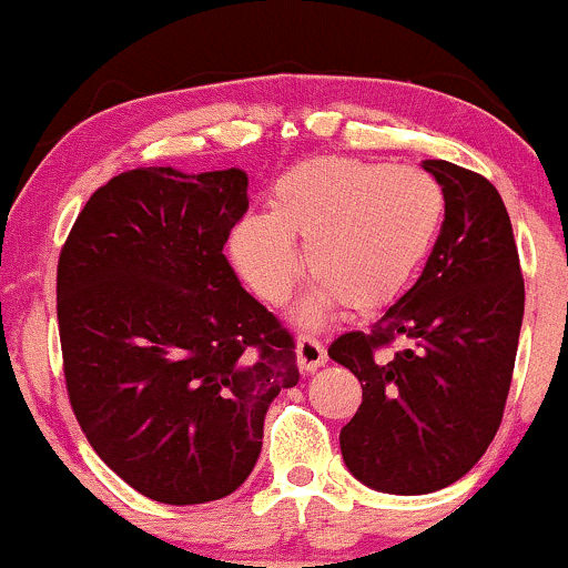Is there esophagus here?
Segmentation results:
<instances>
[{
	"mask_svg": "<svg viewBox=\"0 0 568 568\" xmlns=\"http://www.w3.org/2000/svg\"><path fill=\"white\" fill-rule=\"evenodd\" d=\"M325 361H328V355H325V347L317 342V338L312 336L296 338V363L302 374H312V371L321 368Z\"/></svg>",
	"mask_w": 568,
	"mask_h": 568,
	"instance_id": "34e87169",
	"label": "esophagus"
}]
</instances>
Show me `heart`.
<instances>
[{
  "instance_id": "1",
  "label": "heart",
  "mask_w": 568,
  "mask_h": 568,
  "mask_svg": "<svg viewBox=\"0 0 568 568\" xmlns=\"http://www.w3.org/2000/svg\"><path fill=\"white\" fill-rule=\"evenodd\" d=\"M446 197L419 168L357 158H315L275 181L266 216H245L232 232L240 275L266 304H283L298 280L293 243L315 280L298 321L317 325L338 302L355 312L395 302L438 237Z\"/></svg>"
}]
</instances>
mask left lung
<instances>
[{"instance_id": "left-lung-1", "label": "left lung", "mask_w": 568, "mask_h": 568, "mask_svg": "<svg viewBox=\"0 0 568 568\" xmlns=\"http://www.w3.org/2000/svg\"><path fill=\"white\" fill-rule=\"evenodd\" d=\"M446 197L425 272L371 328L338 336L331 361L363 403L342 427L347 470L384 494H429L475 467L497 435L524 323V277L507 207L484 175L422 162ZM400 337L393 362L373 352Z\"/></svg>"}]
</instances>
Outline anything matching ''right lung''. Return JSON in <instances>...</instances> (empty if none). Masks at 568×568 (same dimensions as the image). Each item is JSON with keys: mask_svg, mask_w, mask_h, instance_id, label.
<instances>
[{"mask_svg": "<svg viewBox=\"0 0 568 568\" xmlns=\"http://www.w3.org/2000/svg\"><path fill=\"white\" fill-rule=\"evenodd\" d=\"M245 211L240 168H139L88 200L58 262L77 422L125 484L165 505L237 491L266 408L298 382L288 331L224 256Z\"/></svg>", "mask_w": 568, "mask_h": 568, "instance_id": "add662e5", "label": "right lung"}]
</instances>
